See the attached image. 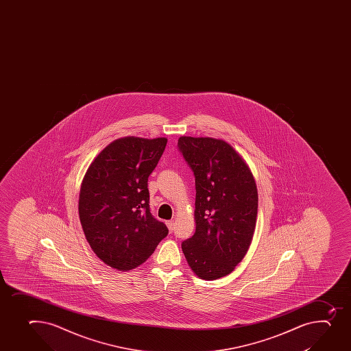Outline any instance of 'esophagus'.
<instances>
[{"label":"esophagus","mask_w":351,"mask_h":351,"mask_svg":"<svg viewBox=\"0 0 351 351\" xmlns=\"http://www.w3.org/2000/svg\"><path fill=\"white\" fill-rule=\"evenodd\" d=\"M166 224H167V228H168V230H169L170 232H171V231H173V228H175V224H173V221H167Z\"/></svg>","instance_id":"34e87169"}]
</instances>
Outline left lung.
<instances>
[{
	"label": "left lung",
	"mask_w": 351,
	"mask_h": 351,
	"mask_svg": "<svg viewBox=\"0 0 351 351\" xmlns=\"http://www.w3.org/2000/svg\"><path fill=\"white\" fill-rule=\"evenodd\" d=\"M178 149L195 176V232L182 243L193 274L216 280L231 274L250 248L256 226V183L232 145L213 137L181 136Z\"/></svg>",
	"instance_id": "1"
}]
</instances>
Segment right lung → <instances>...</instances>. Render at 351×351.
I'll return each mask as SVG.
<instances>
[{
    "instance_id": "obj_1",
    "label": "right lung",
    "mask_w": 351,
    "mask_h": 351,
    "mask_svg": "<svg viewBox=\"0 0 351 351\" xmlns=\"http://www.w3.org/2000/svg\"><path fill=\"white\" fill-rule=\"evenodd\" d=\"M166 137L125 136L110 143L88 167L81 183L79 216L91 250L108 267L132 270L168 234L149 213L147 178Z\"/></svg>"
}]
</instances>
